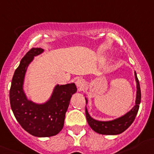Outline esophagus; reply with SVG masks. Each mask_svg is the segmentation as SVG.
<instances>
[{"mask_svg": "<svg viewBox=\"0 0 154 154\" xmlns=\"http://www.w3.org/2000/svg\"><path fill=\"white\" fill-rule=\"evenodd\" d=\"M76 86L78 87L79 90H82L83 88L85 86V82L84 80L82 79H78L75 82Z\"/></svg>", "mask_w": 154, "mask_h": 154, "instance_id": "obj_1", "label": "esophagus"}]
</instances>
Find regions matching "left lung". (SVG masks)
I'll use <instances>...</instances> for the list:
<instances>
[{"mask_svg": "<svg viewBox=\"0 0 154 154\" xmlns=\"http://www.w3.org/2000/svg\"><path fill=\"white\" fill-rule=\"evenodd\" d=\"M134 76L137 85L135 105L125 115H122L118 118H115L114 120H111V121H98V120L91 118V115L88 113L87 107L85 106V115H86L87 121L94 131L100 134L117 135L126 131L131 125L138 112L140 103V100H141V92H140V83L135 71ZM85 98L87 105L88 104V98L86 97H85Z\"/></svg>", "mask_w": 154, "mask_h": 154, "instance_id": "8db88e82", "label": "left lung"}]
</instances>
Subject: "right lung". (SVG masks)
I'll use <instances>...</instances> for the list:
<instances>
[{"label":"right lung","instance_id":"add662e5","mask_svg":"<svg viewBox=\"0 0 154 154\" xmlns=\"http://www.w3.org/2000/svg\"><path fill=\"white\" fill-rule=\"evenodd\" d=\"M43 52L42 48H32L23 57L13 76L10 90L11 107L17 121L26 132L38 137L55 136L61 131L72 95L77 91L74 82L57 84L45 102L28 99L23 88L26 70L35 56Z\"/></svg>","mask_w":154,"mask_h":154}]
</instances>
